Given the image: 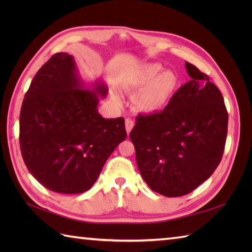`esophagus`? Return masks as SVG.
<instances>
[{
  "label": "esophagus",
  "instance_id": "obj_1",
  "mask_svg": "<svg viewBox=\"0 0 252 252\" xmlns=\"http://www.w3.org/2000/svg\"><path fill=\"white\" fill-rule=\"evenodd\" d=\"M133 126H134V121H133L132 119H129V118L126 119V130L127 134H129V133L131 132Z\"/></svg>",
  "mask_w": 252,
  "mask_h": 252
}]
</instances>
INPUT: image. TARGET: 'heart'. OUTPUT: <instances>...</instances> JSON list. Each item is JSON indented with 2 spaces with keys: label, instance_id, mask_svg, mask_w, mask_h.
Listing matches in <instances>:
<instances>
[{
  "label": "heart",
  "instance_id": "b5f03b06",
  "mask_svg": "<svg viewBox=\"0 0 252 252\" xmlns=\"http://www.w3.org/2000/svg\"><path fill=\"white\" fill-rule=\"evenodd\" d=\"M163 70L160 63H146L132 80V88L142 90L135 98L136 108L145 114H155L168 104L179 84L172 70Z\"/></svg>",
  "mask_w": 252,
  "mask_h": 252
}]
</instances>
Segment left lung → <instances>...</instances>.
I'll return each instance as SVG.
<instances>
[{"instance_id":"obj_1","label":"left lung","mask_w":252,"mask_h":252,"mask_svg":"<svg viewBox=\"0 0 252 252\" xmlns=\"http://www.w3.org/2000/svg\"><path fill=\"white\" fill-rule=\"evenodd\" d=\"M189 82L162 111L140 115L130 133L137 168L154 191L165 197L189 194L220 163L228 115L223 96L207 74L185 63Z\"/></svg>"}]
</instances>
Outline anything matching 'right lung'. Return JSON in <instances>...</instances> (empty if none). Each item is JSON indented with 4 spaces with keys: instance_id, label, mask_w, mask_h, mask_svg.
Wrapping results in <instances>:
<instances>
[{
    "instance_id": "1",
    "label": "right lung",
    "mask_w": 252,
    "mask_h": 252,
    "mask_svg": "<svg viewBox=\"0 0 252 252\" xmlns=\"http://www.w3.org/2000/svg\"><path fill=\"white\" fill-rule=\"evenodd\" d=\"M106 85L89 88L73 57L53 55L31 81L21 105V156L33 178L47 189L81 194L97 180L106 160L126 140L125 119L98 114Z\"/></svg>"
}]
</instances>
